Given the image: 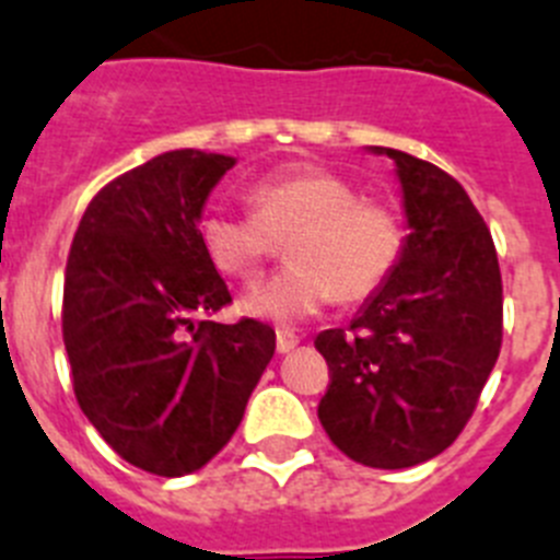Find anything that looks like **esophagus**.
I'll list each match as a JSON object with an SVG mask.
<instances>
[{
    "label": "esophagus",
    "instance_id": "obj_1",
    "mask_svg": "<svg viewBox=\"0 0 560 560\" xmlns=\"http://www.w3.org/2000/svg\"><path fill=\"white\" fill-rule=\"evenodd\" d=\"M295 347H299V335L290 332V329H279V332H276V349H279V354L293 352Z\"/></svg>",
    "mask_w": 560,
    "mask_h": 560
}]
</instances>
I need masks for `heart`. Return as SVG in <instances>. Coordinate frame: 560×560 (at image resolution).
<instances>
[{"mask_svg":"<svg viewBox=\"0 0 560 560\" xmlns=\"http://www.w3.org/2000/svg\"><path fill=\"white\" fill-rule=\"evenodd\" d=\"M250 213L211 208L199 217L197 236L220 273L259 276L287 236L290 265L267 284L253 287L242 307L250 315L295 324L335 299H372L397 270L406 250V225L392 202L363 197L352 179L293 165L265 174L247 188Z\"/></svg>","mask_w":560,"mask_h":560,"instance_id":"1","label":"heart"}]
</instances>
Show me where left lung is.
Segmentation results:
<instances>
[{
    "label": "left lung",
    "mask_w": 560,
    "mask_h": 560,
    "mask_svg": "<svg viewBox=\"0 0 560 560\" xmlns=\"http://www.w3.org/2000/svg\"><path fill=\"white\" fill-rule=\"evenodd\" d=\"M411 233L392 279L349 329H324L329 366L318 420L349 459L411 468L442 454L474 415L502 349L493 236L451 174L397 149Z\"/></svg>",
    "instance_id": "1"
}]
</instances>
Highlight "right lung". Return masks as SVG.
<instances>
[{
	"instance_id": "add662e5",
	"label": "right lung",
	"mask_w": 560,
	"mask_h": 560,
	"mask_svg": "<svg viewBox=\"0 0 560 560\" xmlns=\"http://www.w3.org/2000/svg\"><path fill=\"white\" fill-rule=\"evenodd\" d=\"M233 163L177 149L120 174L92 197L67 256L72 392L109 448L145 474H194L220 454L276 352L261 320H208L231 293L197 222Z\"/></svg>"
}]
</instances>
